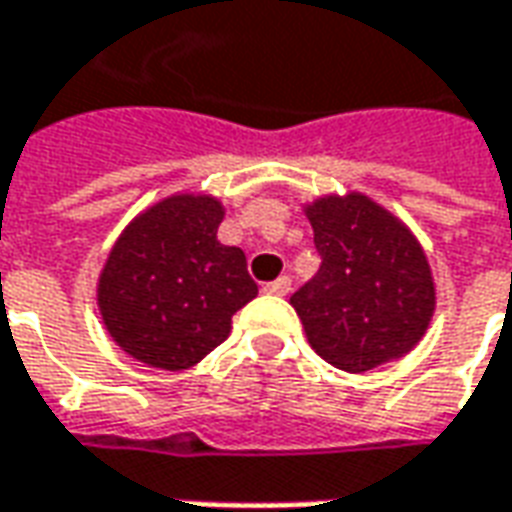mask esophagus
<instances>
[{"instance_id": "obj_1", "label": "esophagus", "mask_w": 512, "mask_h": 512, "mask_svg": "<svg viewBox=\"0 0 512 512\" xmlns=\"http://www.w3.org/2000/svg\"><path fill=\"white\" fill-rule=\"evenodd\" d=\"M292 290V281L287 276L276 278V281H270L267 287H264V292H270V295H290Z\"/></svg>"}]
</instances>
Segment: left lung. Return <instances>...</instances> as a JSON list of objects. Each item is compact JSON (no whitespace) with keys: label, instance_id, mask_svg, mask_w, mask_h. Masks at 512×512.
<instances>
[{"label":"left lung","instance_id":"obj_1","mask_svg":"<svg viewBox=\"0 0 512 512\" xmlns=\"http://www.w3.org/2000/svg\"><path fill=\"white\" fill-rule=\"evenodd\" d=\"M320 270L290 298L320 357L365 373L410 354L435 315V278L421 242L362 192L303 206Z\"/></svg>","mask_w":512,"mask_h":512}]
</instances>
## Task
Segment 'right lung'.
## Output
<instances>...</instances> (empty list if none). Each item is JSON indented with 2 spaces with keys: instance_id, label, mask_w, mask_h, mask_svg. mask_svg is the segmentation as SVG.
Listing matches in <instances>:
<instances>
[{
  "instance_id": "obj_1",
  "label": "right lung",
  "mask_w": 512,
  "mask_h": 512,
  "mask_svg": "<svg viewBox=\"0 0 512 512\" xmlns=\"http://www.w3.org/2000/svg\"><path fill=\"white\" fill-rule=\"evenodd\" d=\"M222 217L217 197L178 192L125 225L97 278V306L128 357L161 370L192 368L259 295L242 248L217 239Z\"/></svg>"
}]
</instances>
